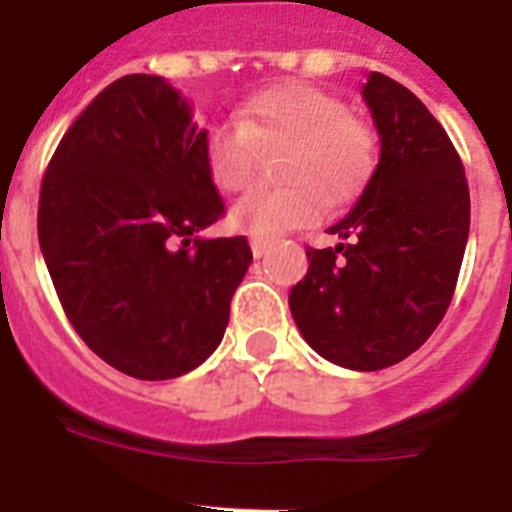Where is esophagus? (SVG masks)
I'll list each match as a JSON object with an SVG mask.
<instances>
[{
  "label": "esophagus",
  "instance_id": "esophagus-1",
  "mask_svg": "<svg viewBox=\"0 0 512 512\" xmlns=\"http://www.w3.org/2000/svg\"><path fill=\"white\" fill-rule=\"evenodd\" d=\"M270 244H273V239H268V236H252L249 239V247H252V255L255 257H263Z\"/></svg>",
  "mask_w": 512,
  "mask_h": 512
}]
</instances>
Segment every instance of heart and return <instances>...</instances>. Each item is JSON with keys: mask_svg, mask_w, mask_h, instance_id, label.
Returning a JSON list of instances; mask_svg holds the SVG:
<instances>
[{"mask_svg": "<svg viewBox=\"0 0 512 512\" xmlns=\"http://www.w3.org/2000/svg\"><path fill=\"white\" fill-rule=\"evenodd\" d=\"M278 190L242 197L231 210L236 229L276 236L315 221L322 200L330 208L362 195L377 169L380 143L372 124L351 114L338 93L309 83H283L249 98L236 124L205 137V166L221 192L252 187L263 156H278Z\"/></svg>", "mask_w": 512, "mask_h": 512, "instance_id": "1", "label": "heart"}]
</instances>
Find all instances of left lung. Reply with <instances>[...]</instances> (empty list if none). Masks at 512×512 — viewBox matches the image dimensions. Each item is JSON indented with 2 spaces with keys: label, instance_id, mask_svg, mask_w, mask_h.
<instances>
[{
  "label": "left lung",
  "instance_id": "1",
  "mask_svg": "<svg viewBox=\"0 0 512 512\" xmlns=\"http://www.w3.org/2000/svg\"><path fill=\"white\" fill-rule=\"evenodd\" d=\"M362 96L380 132V163L330 229L343 242L307 247V276L289 307L317 354L375 372L414 354L448 312L471 200L458 150L409 88L372 72Z\"/></svg>",
  "mask_w": 512,
  "mask_h": 512
}]
</instances>
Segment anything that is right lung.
Segmentation results:
<instances>
[{"mask_svg": "<svg viewBox=\"0 0 512 512\" xmlns=\"http://www.w3.org/2000/svg\"><path fill=\"white\" fill-rule=\"evenodd\" d=\"M205 137L161 77L124 75L64 132L41 182L38 244L64 315L137 380L187 375L216 351L252 263L244 236H195L226 213Z\"/></svg>", "mask_w": 512, "mask_h": 512, "instance_id": "right-lung-1", "label": "right lung"}]
</instances>
